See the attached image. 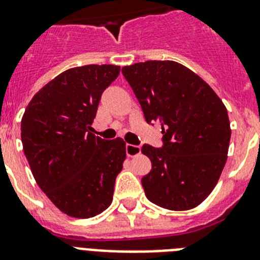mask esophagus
<instances>
[{"instance_id": "34e87169", "label": "esophagus", "mask_w": 260, "mask_h": 260, "mask_svg": "<svg viewBox=\"0 0 260 260\" xmlns=\"http://www.w3.org/2000/svg\"><path fill=\"white\" fill-rule=\"evenodd\" d=\"M139 153H141V147L135 146V144H126V155L130 156V157H134Z\"/></svg>"}]
</instances>
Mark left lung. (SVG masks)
I'll use <instances>...</instances> for the list:
<instances>
[{
  "label": "left lung",
  "instance_id": "obj_1",
  "mask_svg": "<svg viewBox=\"0 0 260 260\" xmlns=\"http://www.w3.org/2000/svg\"><path fill=\"white\" fill-rule=\"evenodd\" d=\"M148 123L160 122L162 146L143 144L152 162L142 178L147 199L172 211L197 207L220 178L228 157L226 108L201 77L174 61L122 68Z\"/></svg>",
  "mask_w": 260,
  "mask_h": 260
}]
</instances>
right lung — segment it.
Instances as JSON below:
<instances>
[{"instance_id":"right-lung-1","label":"right lung","mask_w":260,"mask_h":260,"mask_svg":"<svg viewBox=\"0 0 260 260\" xmlns=\"http://www.w3.org/2000/svg\"><path fill=\"white\" fill-rule=\"evenodd\" d=\"M116 65H86L57 75L29 102L20 123L23 151L39 187L66 215L88 219L112 203L126 143L89 133Z\"/></svg>"}]
</instances>
